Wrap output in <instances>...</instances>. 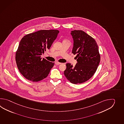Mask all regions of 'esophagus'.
<instances>
[{"label": "esophagus", "mask_w": 124, "mask_h": 124, "mask_svg": "<svg viewBox=\"0 0 124 124\" xmlns=\"http://www.w3.org/2000/svg\"><path fill=\"white\" fill-rule=\"evenodd\" d=\"M55 64L56 65H59V64H61V63L59 62H55Z\"/></svg>", "instance_id": "obj_1"}]
</instances>
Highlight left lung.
<instances>
[{
    "label": "left lung",
    "instance_id": "1",
    "mask_svg": "<svg viewBox=\"0 0 124 124\" xmlns=\"http://www.w3.org/2000/svg\"><path fill=\"white\" fill-rule=\"evenodd\" d=\"M71 34L74 40L72 53L76 54L77 63L73 66L66 64L64 74L67 79L74 84L88 81L95 74L100 62V55L95 39L81 30H74Z\"/></svg>",
    "mask_w": 124,
    "mask_h": 124
}]
</instances>
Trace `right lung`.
<instances>
[{
	"label": "right lung",
	"instance_id": "obj_1",
	"mask_svg": "<svg viewBox=\"0 0 124 124\" xmlns=\"http://www.w3.org/2000/svg\"><path fill=\"white\" fill-rule=\"evenodd\" d=\"M59 32L57 30H40L22 39L16 60L19 71L26 79L37 82L47 77L54 63L42 59L41 55L50 49Z\"/></svg>",
	"mask_w": 124,
	"mask_h": 124
}]
</instances>
